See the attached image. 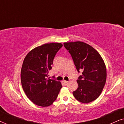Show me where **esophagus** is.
<instances>
[{
	"label": "esophagus",
	"instance_id": "esophagus-1",
	"mask_svg": "<svg viewBox=\"0 0 124 124\" xmlns=\"http://www.w3.org/2000/svg\"><path fill=\"white\" fill-rule=\"evenodd\" d=\"M62 82L64 83V84L65 85H67L68 84V81H65V80H64V81H62Z\"/></svg>",
	"mask_w": 124,
	"mask_h": 124
}]
</instances>
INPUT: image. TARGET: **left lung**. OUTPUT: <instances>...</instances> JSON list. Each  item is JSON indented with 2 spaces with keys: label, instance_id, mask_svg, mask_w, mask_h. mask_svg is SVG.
<instances>
[{
  "label": "left lung",
  "instance_id": "left-lung-1",
  "mask_svg": "<svg viewBox=\"0 0 124 124\" xmlns=\"http://www.w3.org/2000/svg\"><path fill=\"white\" fill-rule=\"evenodd\" d=\"M64 46L71 55L78 72L83 71L77 80V89L73 92L74 98L83 103L95 101L106 82V67L102 57L95 49L84 42H65Z\"/></svg>",
  "mask_w": 124,
  "mask_h": 124
}]
</instances>
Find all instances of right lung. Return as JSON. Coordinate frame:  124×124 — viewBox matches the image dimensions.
<instances>
[{
    "label": "right lung",
    "instance_id": "right-lung-1",
    "mask_svg": "<svg viewBox=\"0 0 124 124\" xmlns=\"http://www.w3.org/2000/svg\"><path fill=\"white\" fill-rule=\"evenodd\" d=\"M62 46L60 43L44 44L30 51L23 60L22 86L28 98L37 106L51 105L62 87L59 81L47 78L54 57Z\"/></svg>",
    "mask_w": 124,
    "mask_h": 124
}]
</instances>
